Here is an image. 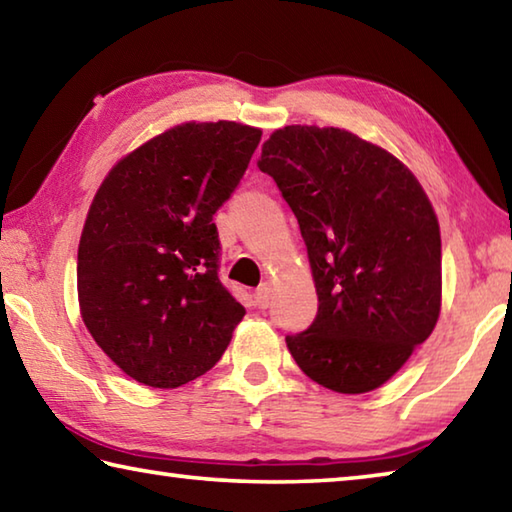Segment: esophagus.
I'll return each instance as SVG.
<instances>
[{
    "mask_svg": "<svg viewBox=\"0 0 512 512\" xmlns=\"http://www.w3.org/2000/svg\"><path fill=\"white\" fill-rule=\"evenodd\" d=\"M255 305L259 309H266L268 305H271V287H268L266 282L259 284L257 291H255Z\"/></svg>",
    "mask_w": 512,
    "mask_h": 512,
    "instance_id": "obj_1",
    "label": "esophagus"
}]
</instances>
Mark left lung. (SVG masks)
I'll use <instances>...</instances> for the list:
<instances>
[{"label": "left lung", "mask_w": 512, "mask_h": 512, "mask_svg": "<svg viewBox=\"0 0 512 512\" xmlns=\"http://www.w3.org/2000/svg\"><path fill=\"white\" fill-rule=\"evenodd\" d=\"M259 171L296 214L318 314L287 345L307 377L368 393L429 339L440 314V228L427 194L391 153L341 128L284 126Z\"/></svg>", "instance_id": "left-lung-1"}]
</instances>
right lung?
<instances>
[{
  "instance_id": "right-lung-1",
  "label": "right lung",
  "mask_w": 512,
  "mask_h": 512,
  "mask_svg": "<svg viewBox=\"0 0 512 512\" xmlns=\"http://www.w3.org/2000/svg\"><path fill=\"white\" fill-rule=\"evenodd\" d=\"M262 131L235 121L176 126L117 162L79 244V305L99 348L140 384L205 375L246 309L219 277L212 223Z\"/></svg>"
}]
</instances>
